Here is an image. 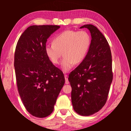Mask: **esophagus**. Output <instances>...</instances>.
I'll return each instance as SVG.
<instances>
[{"mask_svg":"<svg viewBox=\"0 0 131 131\" xmlns=\"http://www.w3.org/2000/svg\"><path fill=\"white\" fill-rule=\"evenodd\" d=\"M65 83L66 84H68L69 83V80L68 79L67 75H65Z\"/></svg>","mask_w":131,"mask_h":131,"instance_id":"1","label":"esophagus"}]
</instances>
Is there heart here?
Instances as JSON below:
<instances>
[{
	"label": "heart",
	"mask_w": 131,
	"mask_h": 131,
	"mask_svg": "<svg viewBox=\"0 0 131 131\" xmlns=\"http://www.w3.org/2000/svg\"><path fill=\"white\" fill-rule=\"evenodd\" d=\"M91 43L90 35L87 31L67 30L56 36L53 44L46 45L45 52L53 64L59 63L63 54L61 68L64 72H68L75 63H79L84 60Z\"/></svg>",
	"instance_id": "b5f03b06"
}]
</instances>
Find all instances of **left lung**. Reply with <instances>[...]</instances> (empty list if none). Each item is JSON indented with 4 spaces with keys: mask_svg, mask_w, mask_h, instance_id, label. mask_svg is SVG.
I'll use <instances>...</instances> for the list:
<instances>
[{
    "mask_svg": "<svg viewBox=\"0 0 131 131\" xmlns=\"http://www.w3.org/2000/svg\"><path fill=\"white\" fill-rule=\"evenodd\" d=\"M84 27L91 32V46L84 60L71 72L68 80L75 112L89 116L98 112L106 102L113 74L112 53L106 39L93 25L80 28Z\"/></svg>",
    "mask_w": 131,
    "mask_h": 131,
    "instance_id": "1",
    "label": "left lung"
}]
</instances>
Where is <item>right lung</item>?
<instances>
[{
	"label": "right lung",
	"mask_w": 131,
	"mask_h": 131,
	"mask_svg": "<svg viewBox=\"0 0 131 131\" xmlns=\"http://www.w3.org/2000/svg\"><path fill=\"white\" fill-rule=\"evenodd\" d=\"M60 27L30 26L16 45L14 66L18 93L27 112L35 117L45 118L53 112L65 84L62 71L45 52L47 39Z\"/></svg>",
	"instance_id": "add662e5"
}]
</instances>
